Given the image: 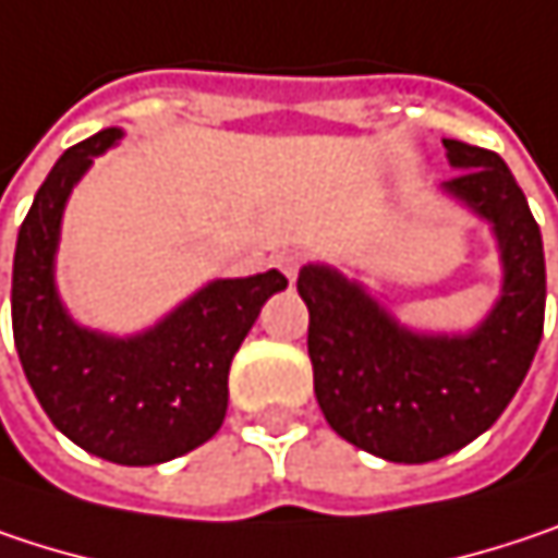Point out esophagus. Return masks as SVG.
Returning <instances> with one entry per match:
<instances>
[{"label":"esophagus","instance_id":"1","mask_svg":"<svg viewBox=\"0 0 558 558\" xmlns=\"http://www.w3.org/2000/svg\"><path fill=\"white\" fill-rule=\"evenodd\" d=\"M275 265H278L287 278L293 280L296 278V271H300V255H293V252H278V255H275Z\"/></svg>","mask_w":558,"mask_h":558}]
</instances>
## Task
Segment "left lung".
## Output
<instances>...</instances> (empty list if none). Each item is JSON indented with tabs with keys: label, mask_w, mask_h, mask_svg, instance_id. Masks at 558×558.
Returning <instances> with one entry per match:
<instances>
[{
	"label": "left lung",
	"mask_w": 558,
	"mask_h": 558,
	"mask_svg": "<svg viewBox=\"0 0 558 558\" xmlns=\"http://www.w3.org/2000/svg\"><path fill=\"white\" fill-rule=\"evenodd\" d=\"M444 149L460 172L444 194L482 217L501 252V293L476 329L412 331L329 265L296 278L319 409L338 437L389 463L440 460L492 428L543 338L546 262L524 191L498 153L460 140Z\"/></svg>",
	"instance_id": "obj_1"
}]
</instances>
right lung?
<instances>
[{
    "instance_id": "1",
    "label": "right lung",
    "mask_w": 558,
    "mask_h": 558,
    "mask_svg": "<svg viewBox=\"0 0 558 558\" xmlns=\"http://www.w3.org/2000/svg\"><path fill=\"white\" fill-rule=\"evenodd\" d=\"M121 136L108 128L76 143L37 187L15 245L12 331L27 383L57 428L101 460L156 466L220 430L229 364L287 278L210 280L162 323L128 338L78 326L53 280L60 223L78 178Z\"/></svg>"
}]
</instances>
